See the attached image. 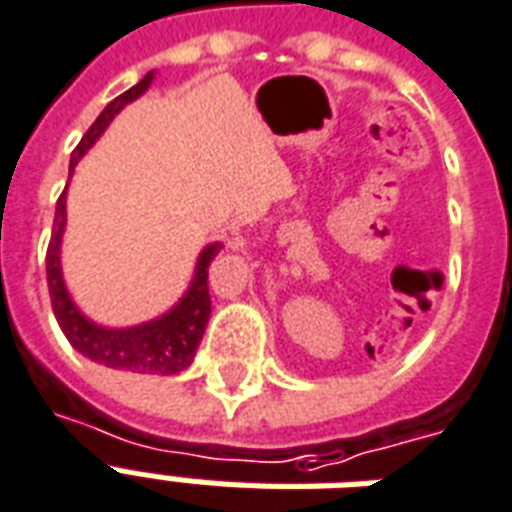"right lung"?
Listing matches in <instances>:
<instances>
[{"instance_id": "obj_1", "label": "right lung", "mask_w": 512, "mask_h": 512, "mask_svg": "<svg viewBox=\"0 0 512 512\" xmlns=\"http://www.w3.org/2000/svg\"><path fill=\"white\" fill-rule=\"evenodd\" d=\"M152 83V72L144 74L142 80L120 93L115 101H109L104 112L96 117V123L88 128V134L80 139L74 147L72 161H69V174L74 171L77 161L83 158L85 150H91V144L104 134V128L112 123V117L126 107L128 101L139 99ZM66 225V190L61 193L56 204V220H53V236L48 244V290L50 303H53V314H56L58 325L64 330L74 349L80 351L88 360L107 365V368L120 370H136V373H158V376H174L179 370L190 368L195 357V349L204 338L206 322L212 314V298H209V265L220 252V241L209 244L201 252L198 263H195V276L187 292L182 295L177 306L166 311L163 317L144 322L136 327H101L93 325L91 319L80 314V308L74 306L69 292H66L64 276H61V260H58V249H61V236H64Z\"/></svg>"}]
</instances>
